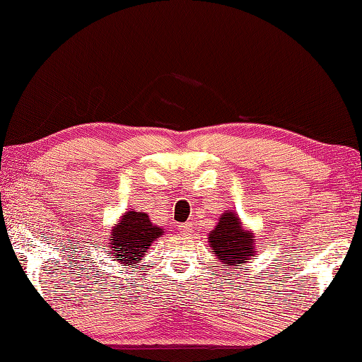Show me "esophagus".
I'll return each mask as SVG.
<instances>
[{
	"label": "esophagus",
	"mask_w": 362,
	"mask_h": 362,
	"mask_svg": "<svg viewBox=\"0 0 362 362\" xmlns=\"http://www.w3.org/2000/svg\"><path fill=\"white\" fill-rule=\"evenodd\" d=\"M177 229H179V233H192L193 231V226L192 225H189V223H183V225H179V228H177Z\"/></svg>",
	"instance_id": "obj_1"
}]
</instances>
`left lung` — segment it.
<instances>
[{"instance_id":"8db88e82","label":"left lung","mask_w":362,"mask_h":362,"mask_svg":"<svg viewBox=\"0 0 362 362\" xmlns=\"http://www.w3.org/2000/svg\"><path fill=\"white\" fill-rule=\"evenodd\" d=\"M209 245L223 266H244L255 256V233L242 226L238 212L226 210L218 218L216 226L209 233Z\"/></svg>"}]
</instances>
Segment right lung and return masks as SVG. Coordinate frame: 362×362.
<instances>
[{
    "instance_id": "1",
    "label": "right lung",
    "mask_w": 362,
    "mask_h": 362,
    "mask_svg": "<svg viewBox=\"0 0 362 362\" xmlns=\"http://www.w3.org/2000/svg\"><path fill=\"white\" fill-rule=\"evenodd\" d=\"M163 233L164 228L153 225L146 212H136L134 209H131L110 229L106 245L114 261L131 267L147 253L150 245L160 239Z\"/></svg>"
}]
</instances>
